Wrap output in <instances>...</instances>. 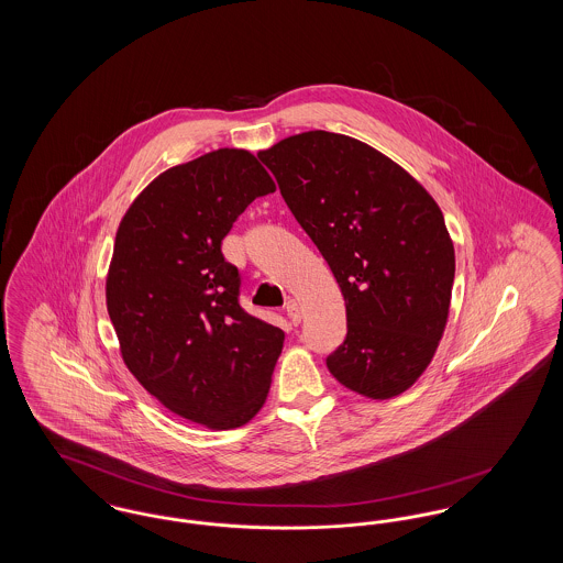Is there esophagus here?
Returning <instances> with one entry per match:
<instances>
[{"mask_svg": "<svg viewBox=\"0 0 563 563\" xmlns=\"http://www.w3.org/2000/svg\"><path fill=\"white\" fill-rule=\"evenodd\" d=\"M285 310H287V317L291 319V322H294V324H299V321H301V310H299V303H297L295 299H289V301H287Z\"/></svg>", "mask_w": 563, "mask_h": 563, "instance_id": "obj_1", "label": "esophagus"}]
</instances>
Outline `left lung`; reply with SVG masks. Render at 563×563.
<instances>
[{"mask_svg":"<svg viewBox=\"0 0 563 563\" xmlns=\"http://www.w3.org/2000/svg\"><path fill=\"white\" fill-rule=\"evenodd\" d=\"M346 301V340L331 375L369 399L405 393L445 331L454 242L427 189L346 134L308 131L257 154Z\"/></svg>","mask_w":563,"mask_h":563,"instance_id":"left-lung-1","label":"left lung"}]
</instances>
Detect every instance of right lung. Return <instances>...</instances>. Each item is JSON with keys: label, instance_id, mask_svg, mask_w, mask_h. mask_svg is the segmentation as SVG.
I'll use <instances>...</instances> for the list:
<instances>
[{"label": "right lung", "instance_id": "obj_1", "mask_svg": "<svg viewBox=\"0 0 563 563\" xmlns=\"http://www.w3.org/2000/svg\"><path fill=\"white\" fill-rule=\"evenodd\" d=\"M274 189L251 152L223 147L158 175L115 234L106 297L122 358L166 409L207 429H239L262 409L285 342L242 310L241 274L221 253L239 214Z\"/></svg>", "mask_w": 563, "mask_h": 563}]
</instances>
